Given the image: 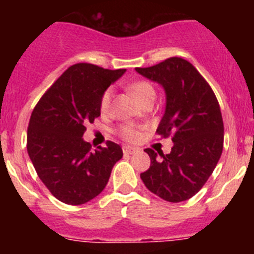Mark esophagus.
Returning <instances> with one entry per match:
<instances>
[{
    "instance_id": "34e87169",
    "label": "esophagus",
    "mask_w": 254,
    "mask_h": 254,
    "mask_svg": "<svg viewBox=\"0 0 254 254\" xmlns=\"http://www.w3.org/2000/svg\"><path fill=\"white\" fill-rule=\"evenodd\" d=\"M138 149L137 147H133V146H123V152L126 155H132L134 152H137Z\"/></svg>"
}]
</instances>
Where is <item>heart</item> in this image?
<instances>
[{"label": "heart", "instance_id": "obj_1", "mask_svg": "<svg viewBox=\"0 0 254 254\" xmlns=\"http://www.w3.org/2000/svg\"><path fill=\"white\" fill-rule=\"evenodd\" d=\"M128 89L132 94H133L136 98L138 99V102L142 104L143 102H146L147 99H151L155 98V89L149 81H145V80H137V81H133L128 85ZM112 95H113V91L112 89H107V90L103 93L102 98H100V112L103 114L107 113L111 108V102H112ZM120 134L123 138L128 141H134L138 137V129L136 128V126L133 125H122L118 129Z\"/></svg>", "mask_w": 254, "mask_h": 254}]
</instances>
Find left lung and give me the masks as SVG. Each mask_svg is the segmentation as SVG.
I'll return each instance as SVG.
<instances>
[{"label":"left lung","instance_id":"obj_1","mask_svg":"<svg viewBox=\"0 0 254 254\" xmlns=\"http://www.w3.org/2000/svg\"><path fill=\"white\" fill-rule=\"evenodd\" d=\"M158 82L167 95L165 113L156 133L172 136L170 154L146 149L150 168L141 179L152 193L169 202L193 197L214 172L224 145V123L214 91L192 64L172 57L151 67L136 68Z\"/></svg>","mask_w":254,"mask_h":254}]
</instances>
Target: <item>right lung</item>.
Instances as JSON below:
<instances>
[{
  "instance_id": "add662e5",
  "label": "right lung",
  "mask_w": 254,
  "mask_h": 254,
  "mask_svg": "<svg viewBox=\"0 0 254 254\" xmlns=\"http://www.w3.org/2000/svg\"><path fill=\"white\" fill-rule=\"evenodd\" d=\"M125 68L91 64L68 67L40 98L28 127L29 158L53 196L67 205H82L107 186L114 164L122 159L118 143L91 152L84 141L87 122L100 116V98Z\"/></svg>"
}]
</instances>
